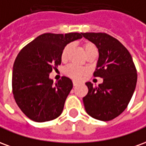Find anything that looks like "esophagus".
<instances>
[{
	"label": "esophagus",
	"instance_id": "esophagus-1",
	"mask_svg": "<svg viewBox=\"0 0 146 146\" xmlns=\"http://www.w3.org/2000/svg\"><path fill=\"white\" fill-rule=\"evenodd\" d=\"M73 86H74V87H76V86L78 84V83L76 82V81H73Z\"/></svg>",
	"mask_w": 146,
	"mask_h": 146
}]
</instances>
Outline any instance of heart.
<instances>
[{
  "label": "heart",
  "mask_w": 146,
  "mask_h": 146,
  "mask_svg": "<svg viewBox=\"0 0 146 146\" xmlns=\"http://www.w3.org/2000/svg\"><path fill=\"white\" fill-rule=\"evenodd\" d=\"M71 48H72V44H69L66 45L62 49V54H61V59L62 62H66L68 59ZM84 51L86 56L92 54H98V49L96 48V46L91 42H87L84 44ZM64 72L66 73V75L71 77L72 79L77 80L80 79L84 74H85L86 70L82 67L76 66L75 65H69L68 66L66 67Z\"/></svg>",
  "instance_id": "b5f03b06"
}]
</instances>
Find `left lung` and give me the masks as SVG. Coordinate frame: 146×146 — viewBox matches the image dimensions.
<instances>
[{
	"instance_id": "8db88e82",
	"label": "left lung",
	"mask_w": 146,
	"mask_h": 146,
	"mask_svg": "<svg viewBox=\"0 0 146 146\" xmlns=\"http://www.w3.org/2000/svg\"><path fill=\"white\" fill-rule=\"evenodd\" d=\"M98 50L94 76L103 78L98 86L87 82L88 92L83 102L89 116L102 121L116 118L124 111L135 92L137 71L127 49L105 33H84Z\"/></svg>"
}]
</instances>
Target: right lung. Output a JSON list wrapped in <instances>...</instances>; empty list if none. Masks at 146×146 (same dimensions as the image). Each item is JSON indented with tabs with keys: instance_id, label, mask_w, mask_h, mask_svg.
Wrapping results in <instances>:
<instances>
[{
	"instance_id": "obj_1",
	"label": "right lung",
	"mask_w": 146,
	"mask_h": 146,
	"mask_svg": "<svg viewBox=\"0 0 146 146\" xmlns=\"http://www.w3.org/2000/svg\"><path fill=\"white\" fill-rule=\"evenodd\" d=\"M80 38L79 33H44L19 51L13 66L12 91L18 106L30 119L46 122L62 113L73 82L62 76L54 83L49 73L62 62L64 47Z\"/></svg>"
}]
</instances>
